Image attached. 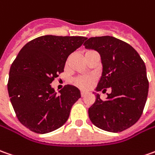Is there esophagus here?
Segmentation results:
<instances>
[{"label":"esophagus","mask_w":155,"mask_h":155,"mask_svg":"<svg viewBox=\"0 0 155 155\" xmlns=\"http://www.w3.org/2000/svg\"><path fill=\"white\" fill-rule=\"evenodd\" d=\"M86 94H87V92H86V91H81V96H82V97H84Z\"/></svg>","instance_id":"34e87169"}]
</instances>
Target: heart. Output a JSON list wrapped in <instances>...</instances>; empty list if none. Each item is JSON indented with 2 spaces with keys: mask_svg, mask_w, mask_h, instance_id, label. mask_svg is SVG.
I'll use <instances>...</instances> for the list:
<instances>
[{
  "mask_svg": "<svg viewBox=\"0 0 155 155\" xmlns=\"http://www.w3.org/2000/svg\"><path fill=\"white\" fill-rule=\"evenodd\" d=\"M90 51H88L87 53H89ZM86 53V54H87ZM94 82V78L93 77H88V76H80L78 77L74 80V84L78 87H79L80 89H84L86 90L88 88H90L91 84Z\"/></svg>",
  "mask_w": 155,
  "mask_h": 155,
  "instance_id": "obj_1",
  "label": "heart"
}]
</instances>
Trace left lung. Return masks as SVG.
Segmentation results:
<instances>
[{
	"label": "left lung",
	"mask_w": 155,
	"mask_h": 155,
	"mask_svg": "<svg viewBox=\"0 0 155 155\" xmlns=\"http://www.w3.org/2000/svg\"><path fill=\"white\" fill-rule=\"evenodd\" d=\"M84 45L101 55L102 74L96 91L112 90L106 101L96 94L94 103L89 108L91 122L109 132L130 128L140 119L148 97L144 62L130 44L114 36L90 37Z\"/></svg>",
	"instance_id": "left-lung-1"
}]
</instances>
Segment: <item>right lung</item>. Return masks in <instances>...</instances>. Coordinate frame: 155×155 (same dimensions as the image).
<instances>
[{
    "label": "right lung",
    "instance_id": "right-lung-1",
    "mask_svg": "<svg viewBox=\"0 0 155 155\" xmlns=\"http://www.w3.org/2000/svg\"><path fill=\"white\" fill-rule=\"evenodd\" d=\"M84 36H39L26 43L12 62L7 90L18 119L33 132L55 130L67 121L80 90L65 85L57 94L50 84L64 71L65 61Z\"/></svg>",
    "mask_w": 155,
    "mask_h": 155
}]
</instances>
